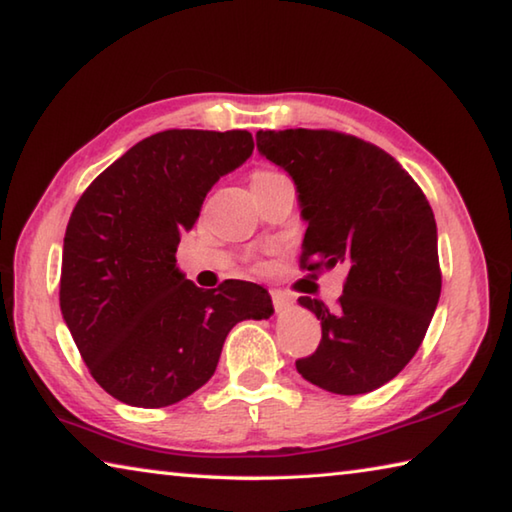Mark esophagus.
<instances>
[{"mask_svg":"<svg viewBox=\"0 0 512 512\" xmlns=\"http://www.w3.org/2000/svg\"><path fill=\"white\" fill-rule=\"evenodd\" d=\"M271 297H273V306L277 311H284L293 304V297L284 291H271Z\"/></svg>","mask_w":512,"mask_h":512,"instance_id":"esophagus-1","label":"esophagus"}]
</instances>
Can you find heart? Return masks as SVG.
I'll return each instance as SVG.
<instances>
[{
	"label": "heart",
	"instance_id": "1",
	"mask_svg": "<svg viewBox=\"0 0 512 512\" xmlns=\"http://www.w3.org/2000/svg\"><path fill=\"white\" fill-rule=\"evenodd\" d=\"M266 174H271V172H257L255 176H266ZM255 176H253V179H255Z\"/></svg>",
	"mask_w": 512,
	"mask_h": 512
}]
</instances>
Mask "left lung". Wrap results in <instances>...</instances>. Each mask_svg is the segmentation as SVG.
<instances>
[{
    "mask_svg": "<svg viewBox=\"0 0 512 512\" xmlns=\"http://www.w3.org/2000/svg\"><path fill=\"white\" fill-rule=\"evenodd\" d=\"M257 150L295 181L309 224L302 268H347L336 309L306 295L297 300L320 320L322 340L295 367L333 394L374 392L414 358L439 304L430 203L394 156L356 136L257 132Z\"/></svg>",
    "mask_w": 512,
    "mask_h": 512,
    "instance_id": "8db88e82",
    "label": "left lung"
}]
</instances>
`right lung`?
I'll use <instances>...</instances> for the list:
<instances>
[{"label": "right lung", "instance_id": "right-lung-1", "mask_svg": "<svg viewBox=\"0 0 512 512\" xmlns=\"http://www.w3.org/2000/svg\"><path fill=\"white\" fill-rule=\"evenodd\" d=\"M244 129H167L143 138L82 192L62 250L60 309L89 374L132 407H167L212 378L241 320H268L266 288H199L176 268L221 176L253 154Z\"/></svg>", "mask_w": 512, "mask_h": 512}]
</instances>
